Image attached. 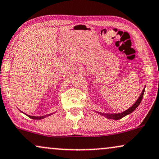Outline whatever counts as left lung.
I'll return each instance as SVG.
<instances>
[{"instance_id": "8db88e82", "label": "left lung", "mask_w": 159, "mask_h": 159, "mask_svg": "<svg viewBox=\"0 0 159 159\" xmlns=\"http://www.w3.org/2000/svg\"><path fill=\"white\" fill-rule=\"evenodd\" d=\"M144 89H145V86H144V88L143 89V90H142L141 94H140L139 98L138 100H136V103H134V105L131 106V107H130L129 108H128V109L125 110V111H123V112H122V113L111 114H103V113H101V112H100H100H98V113L100 114H102V115H103H103L106 116V117L108 118V119H112V120H116L122 119V117H124V116H125L126 115H128V114L132 113V112H133L134 110H135L136 108L138 107L140 103H141V101H142V98H143Z\"/></svg>"}]
</instances>
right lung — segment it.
<instances>
[{
  "mask_svg": "<svg viewBox=\"0 0 159 159\" xmlns=\"http://www.w3.org/2000/svg\"><path fill=\"white\" fill-rule=\"evenodd\" d=\"M25 114V115H27V114ZM51 114H48V115L42 116H30V115H27V116H29V117L31 118V119H33V120H41V119H43V118L46 117V116L51 115Z\"/></svg>",
  "mask_w": 159,
  "mask_h": 159,
  "instance_id": "obj_1",
  "label": "right lung"
}]
</instances>
